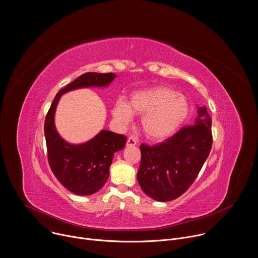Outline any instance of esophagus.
Masks as SVG:
<instances>
[{
	"label": "esophagus",
	"mask_w": 258,
	"mask_h": 258,
	"mask_svg": "<svg viewBox=\"0 0 258 258\" xmlns=\"http://www.w3.org/2000/svg\"><path fill=\"white\" fill-rule=\"evenodd\" d=\"M137 145V141L135 138L133 137H130L126 141V147H133V146H136Z\"/></svg>",
	"instance_id": "34e87169"
}]
</instances>
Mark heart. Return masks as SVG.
I'll return each mask as SVG.
<instances>
[{"label":"heart","instance_id":"heart-1","mask_svg":"<svg viewBox=\"0 0 258 258\" xmlns=\"http://www.w3.org/2000/svg\"><path fill=\"white\" fill-rule=\"evenodd\" d=\"M191 112L189 100L168 87H154L134 93L128 101H117L112 115L122 124L133 120V113L141 115L142 128L152 141H163L171 137Z\"/></svg>","mask_w":258,"mask_h":258}]
</instances>
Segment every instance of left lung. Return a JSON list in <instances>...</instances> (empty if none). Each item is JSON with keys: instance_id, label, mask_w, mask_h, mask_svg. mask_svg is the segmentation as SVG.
Listing matches in <instances>:
<instances>
[{"instance_id": "obj_1", "label": "left lung", "mask_w": 258, "mask_h": 258, "mask_svg": "<svg viewBox=\"0 0 258 258\" xmlns=\"http://www.w3.org/2000/svg\"><path fill=\"white\" fill-rule=\"evenodd\" d=\"M193 125L185 126L162 143L142 144L138 182L145 194L160 202L185 193L201 170L212 145L211 117L199 107Z\"/></svg>"}]
</instances>
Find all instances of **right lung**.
Here are the masks:
<instances>
[{
    "label": "right lung",
    "mask_w": 258,
    "mask_h": 258,
    "mask_svg": "<svg viewBox=\"0 0 258 258\" xmlns=\"http://www.w3.org/2000/svg\"><path fill=\"white\" fill-rule=\"evenodd\" d=\"M115 78V73H84L56 95L46 116L45 137L50 167L62 185L77 195H92L104 186L114 153L124 148L126 137L102 130L86 143H67L55 126L56 107L61 96L69 91L108 87Z\"/></svg>",
    "instance_id": "obj_1"
}]
</instances>
